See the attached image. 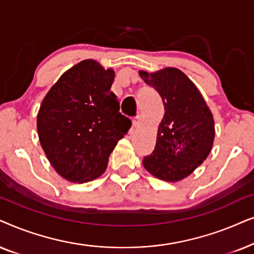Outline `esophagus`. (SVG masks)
Wrapping results in <instances>:
<instances>
[{"label": "esophagus", "instance_id": "34e87169", "mask_svg": "<svg viewBox=\"0 0 254 254\" xmlns=\"http://www.w3.org/2000/svg\"><path fill=\"white\" fill-rule=\"evenodd\" d=\"M133 127H138L140 125V123H141V116H139V115H138V116L136 117V118H133Z\"/></svg>", "mask_w": 254, "mask_h": 254}]
</instances>
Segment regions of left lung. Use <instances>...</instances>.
Listing matches in <instances>:
<instances>
[{"mask_svg": "<svg viewBox=\"0 0 254 254\" xmlns=\"http://www.w3.org/2000/svg\"><path fill=\"white\" fill-rule=\"evenodd\" d=\"M139 75L157 89L165 107L155 148L144 158L143 165L160 180L180 181L210 153L215 139L214 117L200 90L182 70L166 67L153 73L139 70Z\"/></svg>", "mask_w": 254, "mask_h": 254, "instance_id": "1", "label": "left lung"}]
</instances>
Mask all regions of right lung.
<instances>
[{"mask_svg": "<svg viewBox=\"0 0 254 254\" xmlns=\"http://www.w3.org/2000/svg\"><path fill=\"white\" fill-rule=\"evenodd\" d=\"M114 77V69L82 60L59 77L40 104V145L57 173L70 182L101 177L132 124L120 113L117 96L110 92Z\"/></svg>", "mask_w": 254, "mask_h": 254, "instance_id": "obj_1", "label": "right lung"}]
</instances>
